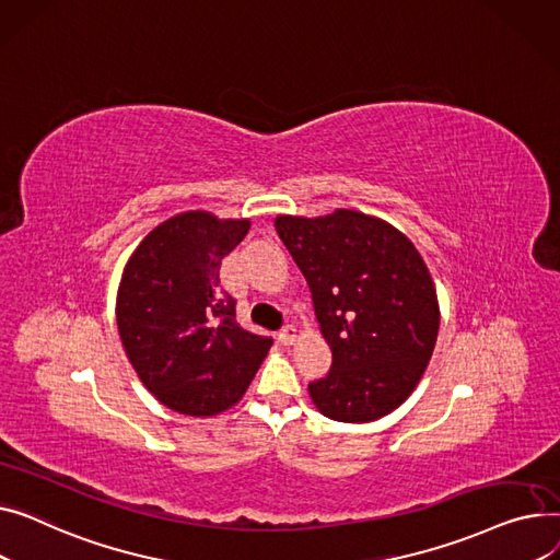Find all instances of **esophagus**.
I'll list each match as a JSON object with an SVG mask.
<instances>
[{"label":"esophagus","instance_id":"34e87169","mask_svg":"<svg viewBox=\"0 0 560 560\" xmlns=\"http://www.w3.org/2000/svg\"><path fill=\"white\" fill-rule=\"evenodd\" d=\"M293 339H295V330H293L291 325L282 327V330L278 332V341H280L282 346H291V343H293Z\"/></svg>","mask_w":560,"mask_h":560}]
</instances>
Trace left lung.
<instances>
[{
  "mask_svg": "<svg viewBox=\"0 0 560 560\" xmlns=\"http://www.w3.org/2000/svg\"><path fill=\"white\" fill-rule=\"evenodd\" d=\"M276 230L305 276L332 366L310 384L316 409L339 422H371L418 386L439 337V299L416 246L390 223L354 210Z\"/></svg>",
  "mask_w": 560,
  "mask_h": 560,
  "instance_id": "left-lung-1",
  "label": "left lung"
}]
</instances>
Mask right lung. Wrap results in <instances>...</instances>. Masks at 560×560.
<instances>
[{
    "label": "right lung",
    "mask_w": 560,
    "mask_h": 560,
    "mask_svg": "<svg viewBox=\"0 0 560 560\" xmlns=\"http://www.w3.org/2000/svg\"><path fill=\"white\" fill-rule=\"evenodd\" d=\"M248 219L191 210L162 221L126 261L117 327L142 384L185 416H217L242 400L273 339L235 320L219 289L221 259L248 233Z\"/></svg>",
    "instance_id": "1"
}]
</instances>
